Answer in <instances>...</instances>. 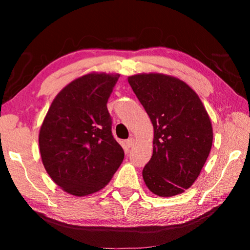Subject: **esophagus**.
<instances>
[{
  "mask_svg": "<svg viewBox=\"0 0 250 250\" xmlns=\"http://www.w3.org/2000/svg\"><path fill=\"white\" fill-rule=\"evenodd\" d=\"M134 142H135V140L133 138H129V139L126 140V145H127L128 148H131V146L134 145Z\"/></svg>",
  "mask_w": 250,
  "mask_h": 250,
  "instance_id": "esophagus-1",
  "label": "esophagus"
}]
</instances>
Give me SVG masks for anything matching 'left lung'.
Masks as SVG:
<instances>
[{
	"mask_svg": "<svg viewBox=\"0 0 250 250\" xmlns=\"http://www.w3.org/2000/svg\"><path fill=\"white\" fill-rule=\"evenodd\" d=\"M153 125V152L142 170L157 196L184 192L199 176L213 143V128L203 102L184 82L163 74L128 77Z\"/></svg>",
	"mask_w": 250,
	"mask_h": 250,
	"instance_id": "left-lung-1",
	"label": "left lung"
}]
</instances>
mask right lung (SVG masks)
Instances as JSON below:
<instances>
[{"instance_id": "1", "label": "right lung", "mask_w": 250, "mask_h": 250, "mask_svg": "<svg viewBox=\"0 0 250 250\" xmlns=\"http://www.w3.org/2000/svg\"><path fill=\"white\" fill-rule=\"evenodd\" d=\"M118 78V74L77 78L57 95L44 118L39 136L43 165L74 196L101 190L124 159L107 108Z\"/></svg>"}]
</instances>
